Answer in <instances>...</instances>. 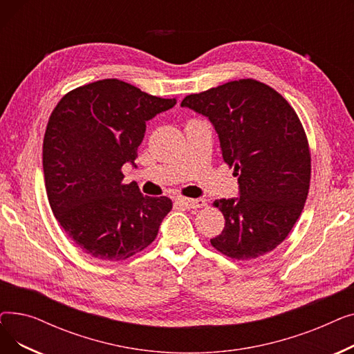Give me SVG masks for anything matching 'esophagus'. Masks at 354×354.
Here are the masks:
<instances>
[{"mask_svg": "<svg viewBox=\"0 0 354 354\" xmlns=\"http://www.w3.org/2000/svg\"><path fill=\"white\" fill-rule=\"evenodd\" d=\"M176 202L183 205L185 208L188 209H196V208H203L207 205V201L203 198H196V199H191V198H176Z\"/></svg>", "mask_w": 354, "mask_h": 354, "instance_id": "34e87169", "label": "esophagus"}]
</instances>
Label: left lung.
<instances>
[{"label":"left lung","instance_id":"1","mask_svg":"<svg viewBox=\"0 0 354 354\" xmlns=\"http://www.w3.org/2000/svg\"><path fill=\"white\" fill-rule=\"evenodd\" d=\"M180 106L212 122L222 159L238 176L241 196L212 203L225 227L211 245L238 261L272 251L301 215L310 189L311 153L300 118L280 93L254 79L195 93Z\"/></svg>","mask_w":354,"mask_h":354}]
</instances>
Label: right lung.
Wrapping results in <instances>:
<instances>
[{
	"label": "right lung",
	"mask_w": 354,
	"mask_h": 354,
	"mask_svg": "<svg viewBox=\"0 0 354 354\" xmlns=\"http://www.w3.org/2000/svg\"><path fill=\"white\" fill-rule=\"evenodd\" d=\"M176 104L118 79L73 88L51 111L43 140L46 191L54 216L83 252L123 261L151 245L172 209L123 183L146 122Z\"/></svg>",
	"instance_id": "1"
}]
</instances>
